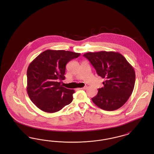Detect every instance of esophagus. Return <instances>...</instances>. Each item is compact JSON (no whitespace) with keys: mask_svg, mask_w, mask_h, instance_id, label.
<instances>
[{"mask_svg":"<svg viewBox=\"0 0 154 154\" xmlns=\"http://www.w3.org/2000/svg\"><path fill=\"white\" fill-rule=\"evenodd\" d=\"M87 88V86H85L83 88H79V89H86Z\"/></svg>","mask_w":154,"mask_h":154,"instance_id":"obj_1","label":"esophagus"}]
</instances>
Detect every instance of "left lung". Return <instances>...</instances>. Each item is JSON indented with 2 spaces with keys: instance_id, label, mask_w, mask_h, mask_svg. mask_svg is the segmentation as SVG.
Here are the masks:
<instances>
[{
  "instance_id": "1",
  "label": "left lung",
  "mask_w": 154,
  "mask_h": 154,
  "mask_svg": "<svg viewBox=\"0 0 154 154\" xmlns=\"http://www.w3.org/2000/svg\"><path fill=\"white\" fill-rule=\"evenodd\" d=\"M95 69L98 75L104 79V87L92 98L103 110L114 111L127 102L133 91L136 75L133 67L118 52L100 51L83 55Z\"/></svg>"
}]
</instances>
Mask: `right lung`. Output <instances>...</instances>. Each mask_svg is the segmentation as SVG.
Returning <instances> with one entry per match:
<instances>
[{
    "label": "right lung",
    "instance_id": "obj_1",
    "mask_svg": "<svg viewBox=\"0 0 154 154\" xmlns=\"http://www.w3.org/2000/svg\"><path fill=\"white\" fill-rule=\"evenodd\" d=\"M80 53L48 50L35 59L27 70V92L40 110L52 113L61 110L73 100V89L62 87L59 80L65 79L66 64Z\"/></svg>",
    "mask_w": 154,
    "mask_h": 154
}]
</instances>
